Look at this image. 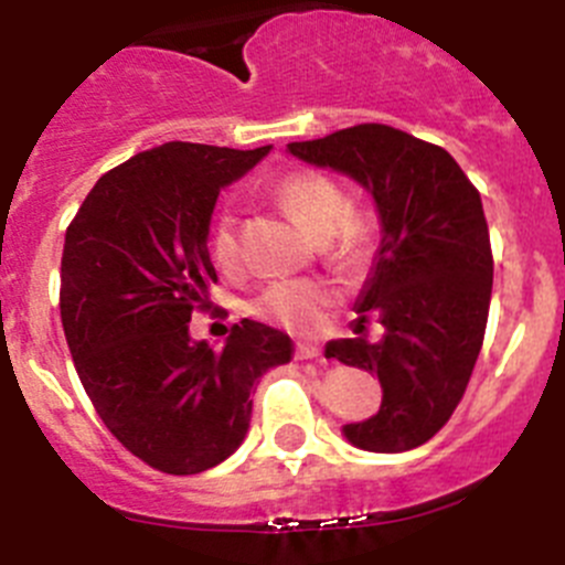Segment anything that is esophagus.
Returning <instances> with one entry per match:
<instances>
[{
    "label": "esophagus",
    "mask_w": 565,
    "mask_h": 565,
    "mask_svg": "<svg viewBox=\"0 0 565 565\" xmlns=\"http://www.w3.org/2000/svg\"><path fill=\"white\" fill-rule=\"evenodd\" d=\"M322 351H319V344L311 342H297V359H319Z\"/></svg>",
    "instance_id": "1"
}]
</instances>
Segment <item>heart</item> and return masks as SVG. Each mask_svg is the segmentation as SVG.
Masks as SVG:
<instances>
[{
	"label": "heart",
	"mask_w": 565,
	"mask_h": 565,
	"mask_svg": "<svg viewBox=\"0 0 565 565\" xmlns=\"http://www.w3.org/2000/svg\"><path fill=\"white\" fill-rule=\"evenodd\" d=\"M274 194L308 237L326 243L328 257L337 266H362L371 252V232L359 217H353L351 201L337 181L319 172H291L277 183ZM209 246L217 266L232 268L237 263V223L232 212H223L214 221ZM331 302L333 291L319 279H282L254 299L252 311L288 331H313Z\"/></svg>",
	"instance_id": "obj_1"
}]
</instances>
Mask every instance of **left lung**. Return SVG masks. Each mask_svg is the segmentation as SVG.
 Masks as SVG:
<instances>
[{
	"label": "left lung",
	"mask_w": 565,
	"mask_h": 565,
	"mask_svg": "<svg viewBox=\"0 0 565 565\" xmlns=\"http://www.w3.org/2000/svg\"><path fill=\"white\" fill-rule=\"evenodd\" d=\"M288 152L356 181L382 223L356 299L362 319L379 317L382 339L326 344L328 359L376 373L382 384L376 416L344 424V438L367 452L416 450L450 422L481 353L492 297L481 194L447 149L384 124L288 143Z\"/></svg>",
	"instance_id": "1"
}]
</instances>
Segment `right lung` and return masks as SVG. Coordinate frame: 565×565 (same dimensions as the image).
I'll use <instances>...</instances> for the list:
<instances>
[{"instance_id": "right-lung-1", "label": "right lung", "mask_w": 565, "mask_h": 565, "mask_svg": "<svg viewBox=\"0 0 565 565\" xmlns=\"http://www.w3.org/2000/svg\"><path fill=\"white\" fill-rule=\"evenodd\" d=\"M268 152L147 149L104 174L64 234L58 306L78 379L107 430L169 476L226 461L252 424L257 379L294 356L288 333L254 319L232 328L223 351L189 333L217 282V194Z\"/></svg>"}]
</instances>
